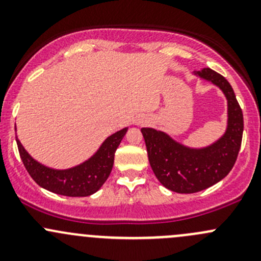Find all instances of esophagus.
<instances>
[{
	"instance_id": "esophagus-1",
	"label": "esophagus",
	"mask_w": 261,
	"mask_h": 261,
	"mask_svg": "<svg viewBox=\"0 0 261 261\" xmlns=\"http://www.w3.org/2000/svg\"><path fill=\"white\" fill-rule=\"evenodd\" d=\"M138 123H143V121H139V122Z\"/></svg>"
}]
</instances>
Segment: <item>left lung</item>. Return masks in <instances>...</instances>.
I'll use <instances>...</instances> for the list:
<instances>
[{
  "mask_svg": "<svg viewBox=\"0 0 261 261\" xmlns=\"http://www.w3.org/2000/svg\"><path fill=\"white\" fill-rule=\"evenodd\" d=\"M197 74L220 87L227 98V131L217 143L206 149H188L162 131L141 128L155 177L177 193H196L223 179L235 165L243 140L244 116L231 84L211 68Z\"/></svg>",
  "mask_w": 261,
  "mask_h": 261,
  "instance_id": "1",
  "label": "left lung"
}]
</instances>
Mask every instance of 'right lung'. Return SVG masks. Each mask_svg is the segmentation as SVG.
Instances as JSON below:
<instances>
[{"label":"right lung","instance_id":"add662e5","mask_svg":"<svg viewBox=\"0 0 261 261\" xmlns=\"http://www.w3.org/2000/svg\"><path fill=\"white\" fill-rule=\"evenodd\" d=\"M127 128L117 131L106 139L98 151L83 164L67 170H55L44 167L28 154L16 139L18 152L30 177L43 188L53 193L68 197L91 196L107 180L114 167L115 151Z\"/></svg>","mask_w":261,"mask_h":261}]
</instances>
